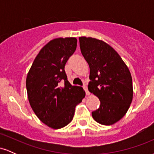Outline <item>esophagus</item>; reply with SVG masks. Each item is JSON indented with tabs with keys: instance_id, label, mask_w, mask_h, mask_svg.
I'll list each match as a JSON object with an SVG mask.
<instances>
[{
	"instance_id": "34e87169",
	"label": "esophagus",
	"mask_w": 154,
	"mask_h": 154,
	"mask_svg": "<svg viewBox=\"0 0 154 154\" xmlns=\"http://www.w3.org/2000/svg\"><path fill=\"white\" fill-rule=\"evenodd\" d=\"M83 88H84L85 91V93H86V95H89L90 94H91V93H90L89 91H88V87H87V85H83Z\"/></svg>"
}]
</instances>
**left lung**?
I'll list each match as a JSON object with an SVG mask.
<instances>
[{
    "label": "left lung",
    "instance_id": "obj_1",
    "mask_svg": "<svg viewBox=\"0 0 154 154\" xmlns=\"http://www.w3.org/2000/svg\"><path fill=\"white\" fill-rule=\"evenodd\" d=\"M81 53L90 67L88 90L99 98L93 118L103 125H114L126 114L133 96L132 76L128 66L109 44L79 37Z\"/></svg>",
    "mask_w": 154,
    "mask_h": 154
}]
</instances>
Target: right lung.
<instances>
[{
	"label": "right lung",
	"mask_w": 154,
	"mask_h": 154,
	"mask_svg": "<svg viewBox=\"0 0 154 154\" xmlns=\"http://www.w3.org/2000/svg\"><path fill=\"white\" fill-rule=\"evenodd\" d=\"M75 38L51 40L40 51L26 79L28 100L38 119L49 128L60 129L72 122L75 107L85 92L67 80L64 66L77 48ZM65 82L62 86L60 83Z\"/></svg>",
	"instance_id": "1"
}]
</instances>
